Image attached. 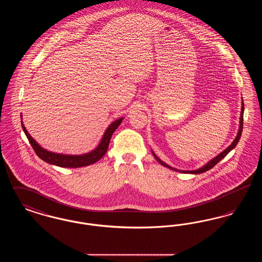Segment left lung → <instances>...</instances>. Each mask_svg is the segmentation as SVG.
I'll return each mask as SVG.
<instances>
[{
	"mask_svg": "<svg viewBox=\"0 0 262 262\" xmlns=\"http://www.w3.org/2000/svg\"><path fill=\"white\" fill-rule=\"evenodd\" d=\"M244 110H245V105H244V100H242V109H241V117H239V125H238V130H237V136H236V138L233 140V142L226 148V149L223 150L220 154H218L217 156H215L213 159H211L210 161H208V162L206 163L205 165H203L202 167H200L199 169H196V170H191V171H187V170H179V169H176V168H173V167H171L170 165H168V164H166L165 162H163L162 160L153 152V150L151 149V152H152V154H153V156L155 157V159L158 161V162L160 163L161 165H163L164 167H167V168H169V169H171V170H174V171H177V172H180V173H185V174H201V173H204V172H206V171H208V170H210L211 168H213L216 164L218 162H220L223 158H224L225 156L230 152V151H232V150L234 149L236 146H237V142H238V140H239V138H241V136H242V132H243V123H244Z\"/></svg>",
	"mask_w": 262,
	"mask_h": 262,
	"instance_id": "left-lung-1",
	"label": "left lung"
}]
</instances>
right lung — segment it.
I'll return each mask as SVG.
<instances>
[{"instance_id":"obj_1","label":"right lung","mask_w":262,"mask_h":262,"mask_svg":"<svg viewBox=\"0 0 262 262\" xmlns=\"http://www.w3.org/2000/svg\"><path fill=\"white\" fill-rule=\"evenodd\" d=\"M21 118V126L25 132V136L29 140V143L31 144L32 148L37 154L38 157L42 159L45 162L49 163L51 165L59 166L62 168H80L84 166H89L91 164L99 161L100 159L105 155V153L108 150V146L110 143V139L112 137L113 133L117 129V127L121 125L124 118H119L116 121L111 123L107 129L105 130L103 137L100 140L99 144L96 146V148L84 154L80 155H70V154H62V153H55L49 150L43 148L40 144H38L37 141L31 137L23 122V115H20Z\"/></svg>"}]
</instances>
